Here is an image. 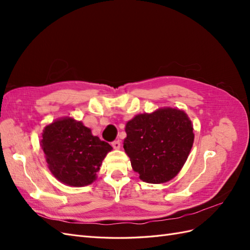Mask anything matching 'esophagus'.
<instances>
[{
  "label": "esophagus",
  "instance_id": "1",
  "mask_svg": "<svg viewBox=\"0 0 250 250\" xmlns=\"http://www.w3.org/2000/svg\"><path fill=\"white\" fill-rule=\"evenodd\" d=\"M111 146H112L113 149L118 150V149H120V147H121V143H120L119 140H118V141H113V142L111 143Z\"/></svg>",
  "mask_w": 250,
  "mask_h": 250
}]
</instances>
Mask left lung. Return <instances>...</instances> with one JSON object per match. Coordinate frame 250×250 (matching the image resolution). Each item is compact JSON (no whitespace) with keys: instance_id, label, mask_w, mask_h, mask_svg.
I'll list each match as a JSON object with an SVG mask.
<instances>
[{"instance_id":"8db88e82","label":"left lung","mask_w":250,"mask_h":250,"mask_svg":"<svg viewBox=\"0 0 250 250\" xmlns=\"http://www.w3.org/2000/svg\"><path fill=\"white\" fill-rule=\"evenodd\" d=\"M124 150L133 171L148 184H164L184 167L194 143L193 125L184 110L165 107L128 121Z\"/></svg>"}]
</instances>
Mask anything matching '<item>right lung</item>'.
<instances>
[{
    "label": "right lung",
    "mask_w": 250,
    "mask_h": 250,
    "mask_svg": "<svg viewBox=\"0 0 250 250\" xmlns=\"http://www.w3.org/2000/svg\"><path fill=\"white\" fill-rule=\"evenodd\" d=\"M42 137L41 146L51 173L71 187H84L96 180L102 161L112 149L80 121L69 117L44 127Z\"/></svg>",
    "instance_id": "obj_1"
}]
</instances>
